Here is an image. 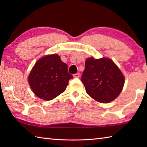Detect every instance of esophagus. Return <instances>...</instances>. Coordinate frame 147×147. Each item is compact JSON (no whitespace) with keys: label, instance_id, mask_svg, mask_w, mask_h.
I'll return each mask as SVG.
<instances>
[{"label":"esophagus","instance_id":"1","mask_svg":"<svg viewBox=\"0 0 147 147\" xmlns=\"http://www.w3.org/2000/svg\"><path fill=\"white\" fill-rule=\"evenodd\" d=\"M74 78H79L80 77V74L79 73H76V74H74Z\"/></svg>","mask_w":147,"mask_h":147}]
</instances>
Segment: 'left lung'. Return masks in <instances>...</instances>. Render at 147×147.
<instances>
[{"instance_id":"obj_1","label":"left lung","mask_w":147,"mask_h":147,"mask_svg":"<svg viewBox=\"0 0 147 147\" xmlns=\"http://www.w3.org/2000/svg\"><path fill=\"white\" fill-rule=\"evenodd\" d=\"M81 80L92 98L100 103H108L120 94L125 78L112 59L90 57L85 62Z\"/></svg>"}]
</instances>
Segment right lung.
<instances>
[{
  "mask_svg": "<svg viewBox=\"0 0 147 147\" xmlns=\"http://www.w3.org/2000/svg\"><path fill=\"white\" fill-rule=\"evenodd\" d=\"M73 76L67 65L58 54H47L39 58L32 67L28 82L34 94L44 100H51L63 93Z\"/></svg>",
  "mask_w": 147,
  "mask_h": 147,
  "instance_id": "right-lung-1",
  "label": "right lung"
}]
</instances>
